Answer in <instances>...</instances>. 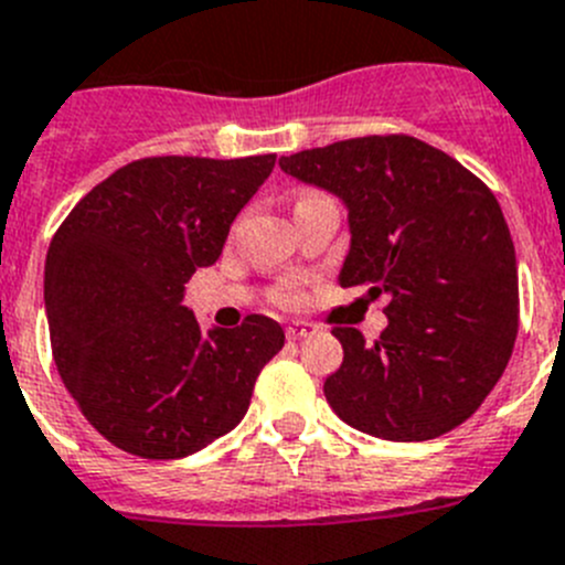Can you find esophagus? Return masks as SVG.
Returning a JSON list of instances; mask_svg holds the SVG:
<instances>
[{
  "mask_svg": "<svg viewBox=\"0 0 565 565\" xmlns=\"http://www.w3.org/2000/svg\"><path fill=\"white\" fill-rule=\"evenodd\" d=\"M313 324H308V322H294V324H288V330H286V335L291 341H299V339H305V335H310L313 333Z\"/></svg>",
  "mask_w": 565,
  "mask_h": 565,
  "instance_id": "1",
  "label": "esophagus"
}]
</instances>
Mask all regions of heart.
I'll return each mask as SVG.
<instances>
[{"mask_svg":"<svg viewBox=\"0 0 565 565\" xmlns=\"http://www.w3.org/2000/svg\"><path fill=\"white\" fill-rule=\"evenodd\" d=\"M297 297H299V294L294 291V286H288L286 291L279 294V299H282V302H297Z\"/></svg>","mask_w":565,"mask_h":565,"instance_id":"b5f03b06","label":"heart"}]
</instances>
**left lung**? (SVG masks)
<instances>
[{
	"label": "left lung",
	"instance_id": "obj_1",
	"mask_svg": "<svg viewBox=\"0 0 565 565\" xmlns=\"http://www.w3.org/2000/svg\"><path fill=\"white\" fill-rule=\"evenodd\" d=\"M282 173L344 204L341 288L386 294L366 344L333 328L344 361L324 397L347 426L423 443L462 426L499 384L519 333V268L495 195L414 137H359L279 159Z\"/></svg>",
	"mask_w": 565,
	"mask_h": 565
}]
</instances>
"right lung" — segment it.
Masks as SVG:
<instances>
[{"label":"right lung","mask_w":565,"mask_h":565,"mask_svg":"<svg viewBox=\"0 0 565 565\" xmlns=\"http://www.w3.org/2000/svg\"><path fill=\"white\" fill-rule=\"evenodd\" d=\"M274 159H139L83 195L50 243L55 366L86 420L134 457H190L232 431L286 344L268 317L201 330L184 305Z\"/></svg>","instance_id":"add662e5"}]
</instances>
